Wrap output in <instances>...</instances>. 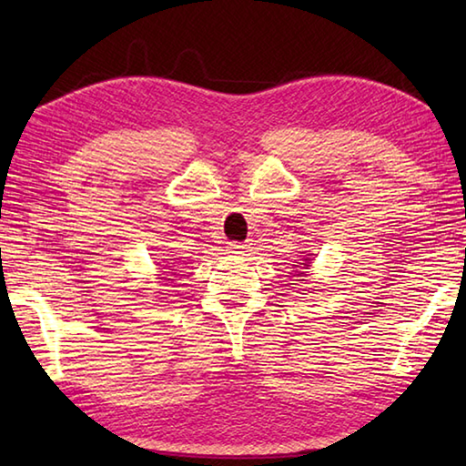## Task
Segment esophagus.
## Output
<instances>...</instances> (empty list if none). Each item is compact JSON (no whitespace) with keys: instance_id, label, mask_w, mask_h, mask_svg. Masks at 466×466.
I'll list each match as a JSON object with an SVG mask.
<instances>
[{"instance_id":"esophagus-1","label":"esophagus","mask_w":466,"mask_h":466,"mask_svg":"<svg viewBox=\"0 0 466 466\" xmlns=\"http://www.w3.org/2000/svg\"><path fill=\"white\" fill-rule=\"evenodd\" d=\"M248 250H250L248 244H240V242H230V244H228V254L244 256Z\"/></svg>"}]
</instances>
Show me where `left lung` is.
I'll return each instance as SVG.
<instances>
[{
  "label": "left lung",
  "instance_id": "left-lung-1",
  "mask_svg": "<svg viewBox=\"0 0 466 466\" xmlns=\"http://www.w3.org/2000/svg\"><path fill=\"white\" fill-rule=\"evenodd\" d=\"M304 260H306V264H304V266H309V258H304ZM299 264H300V262H296V264H294V268H299ZM300 274H304V272H300Z\"/></svg>",
  "mask_w": 466,
  "mask_h": 466
}]
</instances>
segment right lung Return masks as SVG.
Segmentation results:
<instances>
[{
	"label": "right lung",
	"mask_w": 466,
	"mask_h": 466,
	"mask_svg": "<svg viewBox=\"0 0 466 466\" xmlns=\"http://www.w3.org/2000/svg\"><path fill=\"white\" fill-rule=\"evenodd\" d=\"M167 280H172V279H167Z\"/></svg>",
	"instance_id": "1"
}]
</instances>
